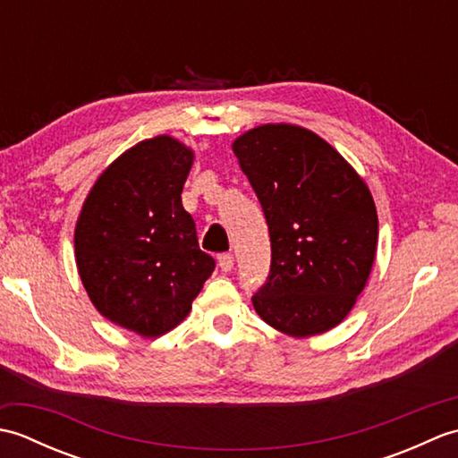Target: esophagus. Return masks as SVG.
Segmentation results:
<instances>
[{
  "label": "esophagus",
  "mask_w": 458,
  "mask_h": 458,
  "mask_svg": "<svg viewBox=\"0 0 458 458\" xmlns=\"http://www.w3.org/2000/svg\"><path fill=\"white\" fill-rule=\"evenodd\" d=\"M218 266H220L222 271H232V269H234V256H232V254L218 256Z\"/></svg>",
  "instance_id": "obj_1"
}]
</instances>
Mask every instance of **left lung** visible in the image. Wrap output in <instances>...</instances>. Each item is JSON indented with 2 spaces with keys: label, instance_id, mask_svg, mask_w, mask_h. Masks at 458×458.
Masks as SVG:
<instances>
[{
  "label": "left lung",
  "instance_id": "left-lung-1",
  "mask_svg": "<svg viewBox=\"0 0 458 458\" xmlns=\"http://www.w3.org/2000/svg\"><path fill=\"white\" fill-rule=\"evenodd\" d=\"M264 210L271 267L251 297L281 333H327L354 307L376 258L372 194L333 145L291 123H267L232 143Z\"/></svg>",
  "mask_w": 458,
  "mask_h": 458
}]
</instances>
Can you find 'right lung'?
Returning <instances> with one entry per match:
<instances>
[{"instance_id":"right-lung-1","label":"right lung","mask_w":458,"mask_h":458,"mask_svg":"<svg viewBox=\"0 0 458 458\" xmlns=\"http://www.w3.org/2000/svg\"><path fill=\"white\" fill-rule=\"evenodd\" d=\"M192 159L169 135L133 145L94 182L76 222V267L94 307L148 338L189 315L216 266L181 202Z\"/></svg>"}]
</instances>
